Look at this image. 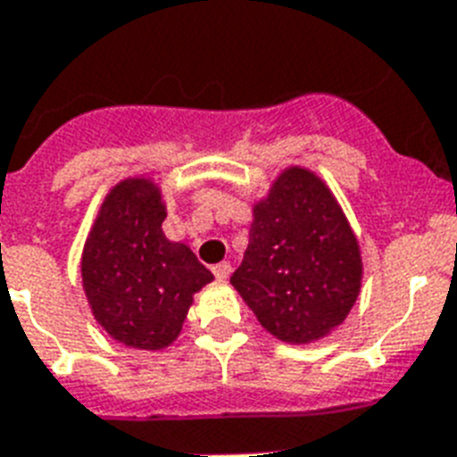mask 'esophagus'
<instances>
[{
	"mask_svg": "<svg viewBox=\"0 0 457 457\" xmlns=\"http://www.w3.org/2000/svg\"><path fill=\"white\" fill-rule=\"evenodd\" d=\"M213 274H216V279L225 281L232 274V265L229 262H218V265H213Z\"/></svg>",
	"mask_w": 457,
	"mask_h": 457,
	"instance_id": "obj_1",
	"label": "esophagus"
}]
</instances>
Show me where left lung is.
<instances>
[{
  "mask_svg": "<svg viewBox=\"0 0 457 457\" xmlns=\"http://www.w3.org/2000/svg\"><path fill=\"white\" fill-rule=\"evenodd\" d=\"M363 262L328 185L288 166L253 204L248 246L229 284L261 326L291 345L326 337L343 324L361 291Z\"/></svg>",
  "mask_w": 457,
  "mask_h": 457,
  "instance_id": "1",
  "label": "left lung"
}]
</instances>
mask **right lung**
<instances>
[{
	"mask_svg": "<svg viewBox=\"0 0 457 457\" xmlns=\"http://www.w3.org/2000/svg\"><path fill=\"white\" fill-rule=\"evenodd\" d=\"M166 204L147 176L124 178L100 204L81 253L88 305L110 337L136 350H164L196 291L213 274L190 246L166 239Z\"/></svg>",
	"mask_w": 457,
	"mask_h": 457,
	"instance_id": "1",
	"label": "right lung"
}]
</instances>
